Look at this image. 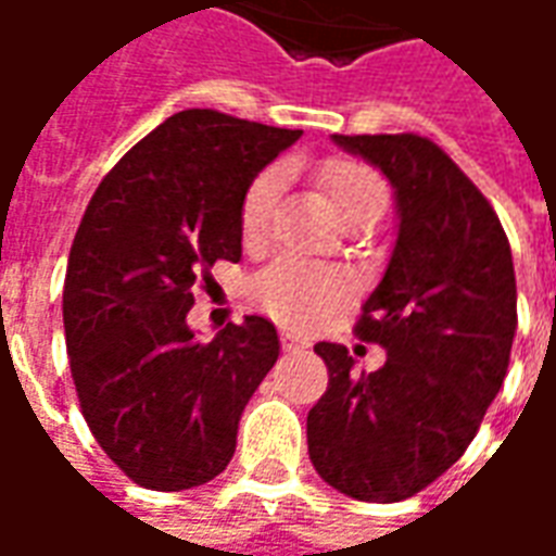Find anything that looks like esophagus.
Listing matches in <instances>:
<instances>
[{
	"instance_id": "34e87169",
	"label": "esophagus",
	"mask_w": 556,
	"mask_h": 556,
	"mask_svg": "<svg viewBox=\"0 0 556 556\" xmlns=\"http://www.w3.org/2000/svg\"><path fill=\"white\" fill-rule=\"evenodd\" d=\"M281 344H285L287 351H296V348H308V342L302 339L300 332H293V329H281Z\"/></svg>"
}]
</instances>
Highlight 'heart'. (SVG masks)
Listing matches in <instances>:
<instances>
[{
	"label": "heart",
	"instance_id": "heart-1",
	"mask_svg": "<svg viewBox=\"0 0 556 556\" xmlns=\"http://www.w3.org/2000/svg\"><path fill=\"white\" fill-rule=\"evenodd\" d=\"M320 184L327 190L329 202L342 220H351L354 214L372 205H384V184L372 168L354 160H329L320 168ZM278 199V172H260L248 184L239 208L241 239L248 248H256L269 239L271 214ZM348 278L342 271L302 260V256H278L263 271H256L248 287L251 300L260 312H266L281 324L305 327L327 317L336 305H342L348 296Z\"/></svg>",
	"mask_w": 556,
	"mask_h": 556
}]
</instances>
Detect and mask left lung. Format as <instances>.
<instances>
[{"label": "left lung", "instance_id": "1", "mask_svg": "<svg viewBox=\"0 0 556 556\" xmlns=\"http://www.w3.org/2000/svg\"><path fill=\"white\" fill-rule=\"evenodd\" d=\"M332 141L384 172L400 224L354 327L388 359L357 375L344 344H315L329 384L308 412V457L344 496L400 503L460 460L503 388L515 263L496 212L439 144L412 132Z\"/></svg>", "mask_w": 556, "mask_h": 556}]
</instances>
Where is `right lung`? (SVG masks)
I'll return each instance as SVG.
<instances>
[{
	"label": "right lung",
	"mask_w": 556,
	"mask_h": 556,
	"mask_svg": "<svg viewBox=\"0 0 556 556\" xmlns=\"http://www.w3.org/2000/svg\"><path fill=\"white\" fill-rule=\"evenodd\" d=\"M300 136L178 111L111 168L80 217L63 287L72 381L99 447L141 488H199L236 454L278 332L251 315L199 342L187 312L217 260H241L248 184Z\"/></svg>",
	"instance_id": "obj_1"
}]
</instances>
